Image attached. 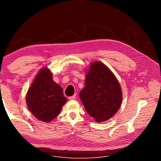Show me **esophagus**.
Masks as SVG:
<instances>
[{
    "label": "esophagus",
    "mask_w": 161,
    "mask_h": 161,
    "mask_svg": "<svg viewBox=\"0 0 161 161\" xmlns=\"http://www.w3.org/2000/svg\"><path fill=\"white\" fill-rule=\"evenodd\" d=\"M75 97H76V94H74V95H73V96L69 97V99H70V100H74V99H75Z\"/></svg>",
    "instance_id": "34e87169"
}]
</instances>
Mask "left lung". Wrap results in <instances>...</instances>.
I'll return each mask as SVG.
<instances>
[{"instance_id": "1", "label": "left lung", "mask_w": 161, "mask_h": 161, "mask_svg": "<svg viewBox=\"0 0 161 161\" xmlns=\"http://www.w3.org/2000/svg\"><path fill=\"white\" fill-rule=\"evenodd\" d=\"M79 96L86 112L97 122L111 118L119 109L122 101L118 80L110 69L99 62L91 63L85 87Z\"/></svg>"}]
</instances>
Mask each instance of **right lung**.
Segmentation results:
<instances>
[{
	"instance_id": "1",
	"label": "right lung",
	"mask_w": 161,
	"mask_h": 161,
	"mask_svg": "<svg viewBox=\"0 0 161 161\" xmlns=\"http://www.w3.org/2000/svg\"><path fill=\"white\" fill-rule=\"evenodd\" d=\"M66 101L63 89L53 80L50 70L42 68L27 94L29 110L37 119L50 122L58 116Z\"/></svg>"
}]
</instances>
